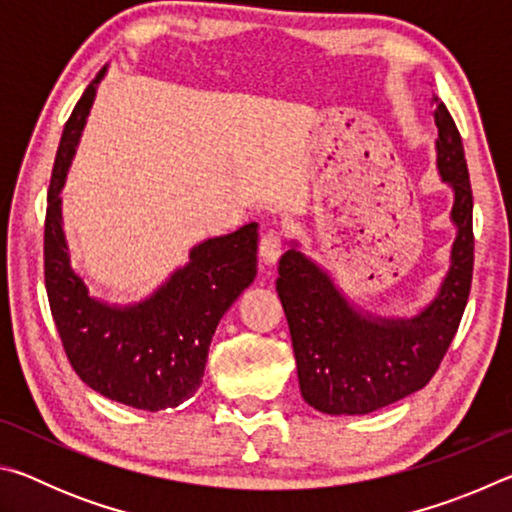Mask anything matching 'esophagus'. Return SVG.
<instances>
[{"mask_svg": "<svg viewBox=\"0 0 512 512\" xmlns=\"http://www.w3.org/2000/svg\"><path fill=\"white\" fill-rule=\"evenodd\" d=\"M259 255L266 264H275L277 257L282 255V232L275 228H268L262 239H259Z\"/></svg>", "mask_w": 512, "mask_h": 512, "instance_id": "34e87169", "label": "esophagus"}]
</instances>
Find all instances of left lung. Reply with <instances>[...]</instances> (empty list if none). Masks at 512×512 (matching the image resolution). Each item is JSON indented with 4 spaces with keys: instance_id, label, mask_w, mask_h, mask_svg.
Masks as SVG:
<instances>
[{
    "instance_id": "obj_1",
    "label": "left lung",
    "mask_w": 512,
    "mask_h": 512,
    "mask_svg": "<svg viewBox=\"0 0 512 512\" xmlns=\"http://www.w3.org/2000/svg\"><path fill=\"white\" fill-rule=\"evenodd\" d=\"M438 169L454 187L458 235L438 298L411 320H375L354 311L316 264L289 248L275 289L287 314L300 393L329 415H363L420 391L436 375L470 298L474 268L472 185L461 133L445 103L431 99Z\"/></svg>"
}]
</instances>
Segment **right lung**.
Here are the masks:
<instances>
[{
    "label": "right lung",
    "mask_w": 512,
    "mask_h": 512,
    "mask_svg": "<svg viewBox=\"0 0 512 512\" xmlns=\"http://www.w3.org/2000/svg\"><path fill=\"white\" fill-rule=\"evenodd\" d=\"M101 69L69 115L47 194L45 287L69 363L92 391L142 411L189 400L203 384L221 316L257 273V223L207 239L153 298L128 309L90 298L69 266L60 223V189L85 126Z\"/></svg>",
    "instance_id": "right-lung-1"
}]
</instances>
